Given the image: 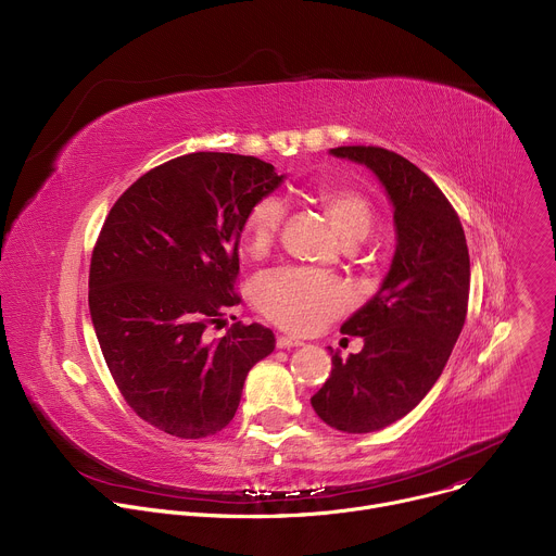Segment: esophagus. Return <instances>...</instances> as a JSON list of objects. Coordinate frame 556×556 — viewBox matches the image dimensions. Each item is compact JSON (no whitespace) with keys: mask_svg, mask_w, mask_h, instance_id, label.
Returning a JSON list of instances; mask_svg holds the SVG:
<instances>
[{"mask_svg":"<svg viewBox=\"0 0 556 556\" xmlns=\"http://www.w3.org/2000/svg\"><path fill=\"white\" fill-rule=\"evenodd\" d=\"M301 345H303V341H299L294 337H279L277 339V348L279 350H290V348H301Z\"/></svg>","mask_w":556,"mask_h":556,"instance_id":"obj_1","label":"esophagus"}]
</instances>
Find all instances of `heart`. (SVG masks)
<instances>
[{"label":"heart","instance_id":"1","mask_svg":"<svg viewBox=\"0 0 556 556\" xmlns=\"http://www.w3.org/2000/svg\"><path fill=\"white\" fill-rule=\"evenodd\" d=\"M314 200L326 211L332 228L345 247L365 242L376 213L371 202L350 187H319ZM283 206L275 198H264L251 206L242 222V240L251 257L262 260L270 253ZM255 301L273 324L296 334H309L324 328L348 307V290L330 275L314 270H275L264 275L255 286Z\"/></svg>","mask_w":556,"mask_h":556}]
</instances>
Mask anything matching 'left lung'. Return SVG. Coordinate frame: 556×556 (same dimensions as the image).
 Masks as SVG:
<instances>
[{
    "instance_id": "8db88e82",
    "label": "left lung",
    "mask_w": 556,
    "mask_h": 556,
    "mask_svg": "<svg viewBox=\"0 0 556 556\" xmlns=\"http://www.w3.org/2000/svg\"><path fill=\"white\" fill-rule=\"evenodd\" d=\"M365 165L393 206L395 253L378 292L341 326L363 337L348 361L332 348V374L309 403L326 425L371 433L405 418L440 378L464 328L470 262L457 213L407 157L382 147H337Z\"/></svg>"
}]
</instances>
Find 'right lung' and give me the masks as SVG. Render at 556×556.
<instances>
[{
  "instance_id": "obj_1",
  "label": "right lung",
  "mask_w": 556,
  "mask_h": 556,
  "mask_svg": "<svg viewBox=\"0 0 556 556\" xmlns=\"http://www.w3.org/2000/svg\"><path fill=\"white\" fill-rule=\"evenodd\" d=\"M253 155L195 151L140 176L112 206L90 266L92 326L127 405L151 427L198 440L222 431L273 330H204L240 303L242 222L281 182Z\"/></svg>"
}]
</instances>
